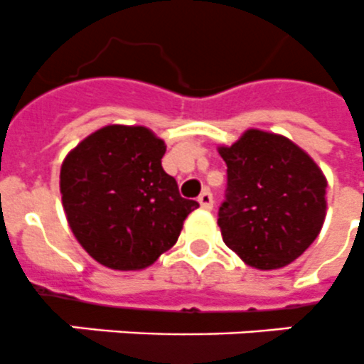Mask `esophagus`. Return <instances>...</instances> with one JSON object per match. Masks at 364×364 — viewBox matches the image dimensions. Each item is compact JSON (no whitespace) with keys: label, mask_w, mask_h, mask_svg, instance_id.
<instances>
[{"label":"esophagus","mask_w":364,"mask_h":364,"mask_svg":"<svg viewBox=\"0 0 364 364\" xmlns=\"http://www.w3.org/2000/svg\"><path fill=\"white\" fill-rule=\"evenodd\" d=\"M198 202L203 209H213V194L209 191H203L200 196H198Z\"/></svg>","instance_id":"esophagus-1"}]
</instances>
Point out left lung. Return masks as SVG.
<instances>
[{"instance_id": "left-lung-1", "label": "left lung", "mask_w": 364, "mask_h": 364, "mask_svg": "<svg viewBox=\"0 0 364 364\" xmlns=\"http://www.w3.org/2000/svg\"><path fill=\"white\" fill-rule=\"evenodd\" d=\"M218 153L228 166L218 208L224 243L252 267L291 264L323 226L327 181L321 170L294 141L256 129Z\"/></svg>"}]
</instances>
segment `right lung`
I'll list each match as a JSON object with an SVG mask.
<instances>
[{
    "instance_id": "obj_1",
    "label": "right lung",
    "mask_w": 364,
    "mask_h": 364,
    "mask_svg": "<svg viewBox=\"0 0 364 364\" xmlns=\"http://www.w3.org/2000/svg\"><path fill=\"white\" fill-rule=\"evenodd\" d=\"M164 141L146 127L108 125L67 155L59 187L78 243L99 264L144 269L176 245L200 205L162 168Z\"/></svg>"
}]
</instances>
